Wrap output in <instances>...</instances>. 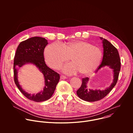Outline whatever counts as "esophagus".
Wrapping results in <instances>:
<instances>
[{"label": "esophagus", "instance_id": "obj_1", "mask_svg": "<svg viewBox=\"0 0 133 133\" xmlns=\"http://www.w3.org/2000/svg\"><path fill=\"white\" fill-rule=\"evenodd\" d=\"M61 78L62 79H67V77L65 76H64V75H61Z\"/></svg>", "mask_w": 133, "mask_h": 133}]
</instances>
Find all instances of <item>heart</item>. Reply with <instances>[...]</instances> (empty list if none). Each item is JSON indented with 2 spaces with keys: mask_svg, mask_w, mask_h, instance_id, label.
<instances>
[{
  "mask_svg": "<svg viewBox=\"0 0 133 133\" xmlns=\"http://www.w3.org/2000/svg\"><path fill=\"white\" fill-rule=\"evenodd\" d=\"M45 57L47 64L54 69L59 68L70 57L72 62L62 68L65 73L73 75L79 71L82 74H87L100 64L102 51L98 47L82 41H72L64 45L54 43L46 48Z\"/></svg>",
  "mask_w": 133,
  "mask_h": 133,
  "instance_id": "b5f03b06",
  "label": "heart"
}]
</instances>
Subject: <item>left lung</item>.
I'll list each match as a JSON object with an SVG mask.
<instances>
[{
    "label": "left lung",
    "mask_w": 133,
    "mask_h": 133,
    "mask_svg": "<svg viewBox=\"0 0 133 133\" xmlns=\"http://www.w3.org/2000/svg\"><path fill=\"white\" fill-rule=\"evenodd\" d=\"M103 47V57L101 64L98 67L96 73L101 68L107 66L112 70L113 79L111 85L105 89H91L87 88L89 80L88 77L82 79L81 87L77 90V95L82 99L87 102H96L104 98L116 85L121 69V60L117 49L107 40L100 37Z\"/></svg>",
    "instance_id": "8db88e82"
}]
</instances>
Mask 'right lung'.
<instances>
[{
	"mask_svg": "<svg viewBox=\"0 0 133 133\" xmlns=\"http://www.w3.org/2000/svg\"><path fill=\"white\" fill-rule=\"evenodd\" d=\"M48 44L43 37H34L21 42L18 45L15 54L14 63V81L18 88L28 99L36 102L49 99L52 95L60 76L48 67L45 62L44 51ZM35 65L43 74L45 86L43 90L36 94H31L22 89L17 79L18 69L26 64Z\"/></svg>",
	"mask_w": 133,
	"mask_h": 133,
	"instance_id": "1",
	"label": "right lung"
}]
</instances>
